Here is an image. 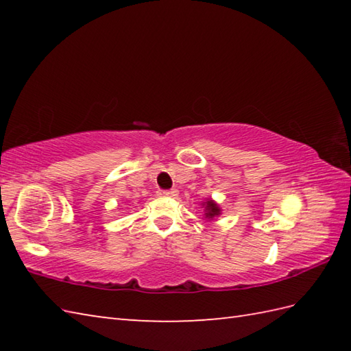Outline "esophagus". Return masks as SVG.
Segmentation results:
<instances>
[{
  "mask_svg": "<svg viewBox=\"0 0 351 351\" xmlns=\"http://www.w3.org/2000/svg\"><path fill=\"white\" fill-rule=\"evenodd\" d=\"M173 195V191H169V190H158L156 191V196L158 197H169Z\"/></svg>",
  "mask_w": 351,
  "mask_h": 351,
  "instance_id": "1",
  "label": "esophagus"
}]
</instances>
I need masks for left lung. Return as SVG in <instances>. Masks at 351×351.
I'll return each instance as SVG.
<instances>
[{
  "mask_svg": "<svg viewBox=\"0 0 351 351\" xmlns=\"http://www.w3.org/2000/svg\"><path fill=\"white\" fill-rule=\"evenodd\" d=\"M202 208H204V215H205V220L206 221H211V220H215L219 217V215L221 214V208L220 205L215 202V200H213L211 197L204 200L202 204Z\"/></svg>",
  "mask_w": 351,
  "mask_h": 351,
  "instance_id": "1",
  "label": "left lung"
}]
</instances>
